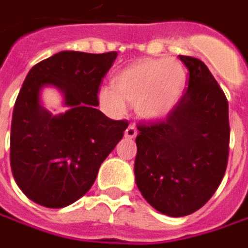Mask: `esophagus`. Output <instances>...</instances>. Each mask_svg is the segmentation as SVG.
Here are the masks:
<instances>
[{"label":"esophagus","instance_id":"esophagus-1","mask_svg":"<svg viewBox=\"0 0 248 248\" xmlns=\"http://www.w3.org/2000/svg\"><path fill=\"white\" fill-rule=\"evenodd\" d=\"M137 136V129H136V126H127V129L124 130V137H127V139H134Z\"/></svg>","mask_w":248,"mask_h":248}]
</instances>
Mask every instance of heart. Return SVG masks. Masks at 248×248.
I'll use <instances>...</instances> for the list:
<instances>
[{
  "mask_svg": "<svg viewBox=\"0 0 248 248\" xmlns=\"http://www.w3.org/2000/svg\"><path fill=\"white\" fill-rule=\"evenodd\" d=\"M185 74L181 65L169 59L141 60L124 68L114 79L115 90L104 86L100 100L119 111L124 103L136 107L145 119H159L174 108L184 88Z\"/></svg>",
  "mask_w": 248,
  "mask_h": 248,
  "instance_id": "heart-1",
  "label": "heart"
}]
</instances>
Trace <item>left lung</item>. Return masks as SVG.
<instances>
[{
    "mask_svg": "<svg viewBox=\"0 0 248 248\" xmlns=\"http://www.w3.org/2000/svg\"><path fill=\"white\" fill-rule=\"evenodd\" d=\"M189 71L183 97L155 121L139 122L136 183L154 209L184 217L203 207L225 174L229 156L228 100L206 64L180 56Z\"/></svg>",
    "mask_w": 248,
    "mask_h": 248,
    "instance_id": "left-lung-1",
    "label": "left lung"
}]
</instances>
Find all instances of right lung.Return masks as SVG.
Wrapping results in <instances>:
<instances>
[{
    "mask_svg": "<svg viewBox=\"0 0 248 248\" xmlns=\"http://www.w3.org/2000/svg\"><path fill=\"white\" fill-rule=\"evenodd\" d=\"M116 52H59L30 70L13 108L11 167L16 184L32 202L62 209L90 189L100 165L124 137L129 122L98 111V89ZM57 86L69 111L52 117L39 92Z\"/></svg>",
    "mask_w": 248,
    "mask_h": 248,
    "instance_id": "1",
    "label": "right lung"
}]
</instances>
